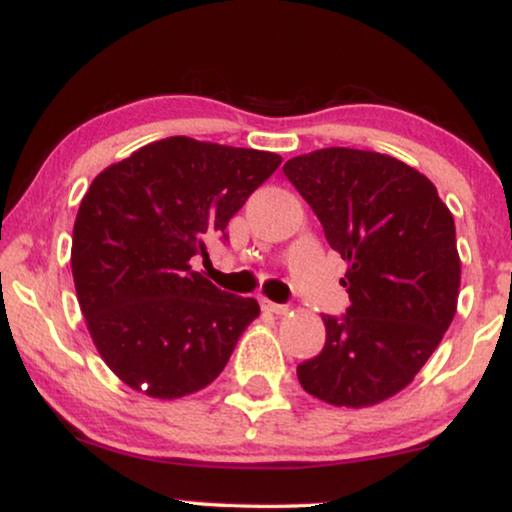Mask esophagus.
Returning a JSON list of instances; mask_svg holds the SVG:
<instances>
[{
	"label": "esophagus",
	"mask_w": 512,
	"mask_h": 512,
	"mask_svg": "<svg viewBox=\"0 0 512 512\" xmlns=\"http://www.w3.org/2000/svg\"><path fill=\"white\" fill-rule=\"evenodd\" d=\"M262 309L267 311V313H274V316H285V313H288V306H285V304H276V302H269V299H264Z\"/></svg>",
	"instance_id": "34e87169"
}]
</instances>
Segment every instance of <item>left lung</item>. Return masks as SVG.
I'll return each instance as SVG.
<instances>
[{"label":"left lung","instance_id":"1","mask_svg":"<svg viewBox=\"0 0 512 512\" xmlns=\"http://www.w3.org/2000/svg\"><path fill=\"white\" fill-rule=\"evenodd\" d=\"M283 173L349 264L346 316H323L325 346L297 367L306 393L370 407L400 393L438 349L456 313L461 260L454 217L426 175L349 147L290 159Z\"/></svg>","mask_w":512,"mask_h":512}]
</instances>
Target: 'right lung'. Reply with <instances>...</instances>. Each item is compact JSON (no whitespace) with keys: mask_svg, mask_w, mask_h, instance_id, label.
Masks as SVG:
<instances>
[{"mask_svg":"<svg viewBox=\"0 0 512 512\" xmlns=\"http://www.w3.org/2000/svg\"><path fill=\"white\" fill-rule=\"evenodd\" d=\"M281 156L156 140L95 177L72 234V276L100 358L133 391L175 400L220 377L260 316L192 269Z\"/></svg>","mask_w":512,"mask_h":512,"instance_id":"right-lung-1","label":"right lung"}]
</instances>
